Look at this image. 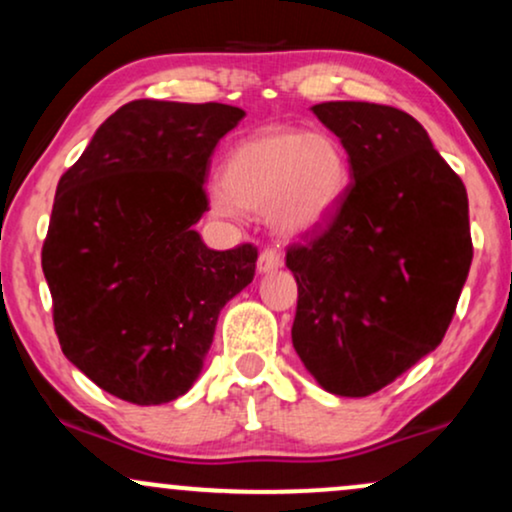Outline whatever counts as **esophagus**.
I'll return each mask as SVG.
<instances>
[{
	"label": "esophagus",
	"mask_w": 512,
	"mask_h": 512,
	"mask_svg": "<svg viewBox=\"0 0 512 512\" xmlns=\"http://www.w3.org/2000/svg\"><path fill=\"white\" fill-rule=\"evenodd\" d=\"M281 264H284V257H281V252L276 248H264L260 252V257H257V269H260V272H274Z\"/></svg>",
	"instance_id": "esophagus-1"
}]
</instances>
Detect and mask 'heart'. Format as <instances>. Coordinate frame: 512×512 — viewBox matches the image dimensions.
<instances>
[{
    "instance_id": "heart-1",
    "label": "heart",
    "mask_w": 512,
    "mask_h": 512,
    "mask_svg": "<svg viewBox=\"0 0 512 512\" xmlns=\"http://www.w3.org/2000/svg\"><path fill=\"white\" fill-rule=\"evenodd\" d=\"M346 151L330 134L296 127H267L233 146L223 185L209 195L219 216L240 207L269 211L284 233H305L332 219L349 190Z\"/></svg>"
}]
</instances>
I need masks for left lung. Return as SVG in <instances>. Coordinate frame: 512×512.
I'll use <instances>...</instances> for the list:
<instances>
[{
  "instance_id": "obj_1",
  "label": "left lung",
  "mask_w": 512,
  "mask_h": 512,
  "mask_svg": "<svg viewBox=\"0 0 512 512\" xmlns=\"http://www.w3.org/2000/svg\"><path fill=\"white\" fill-rule=\"evenodd\" d=\"M351 180L325 226L286 248L296 276L293 349L327 392L368 397L443 342L472 264L460 175L404 110L327 101Z\"/></svg>"
}]
</instances>
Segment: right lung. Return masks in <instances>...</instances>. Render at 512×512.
<instances>
[{
  "mask_svg": "<svg viewBox=\"0 0 512 512\" xmlns=\"http://www.w3.org/2000/svg\"><path fill=\"white\" fill-rule=\"evenodd\" d=\"M245 110L142 98L115 110L57 182L43 272L64 356L125 402L166 404L202 370L257 248L209 250L211 154Z\"/></svg>",
  "mask_w": 512,
  "mask_h": 512,
  "instance_id": "add662e5",
  "label": "right lung"
}]
</instances>
